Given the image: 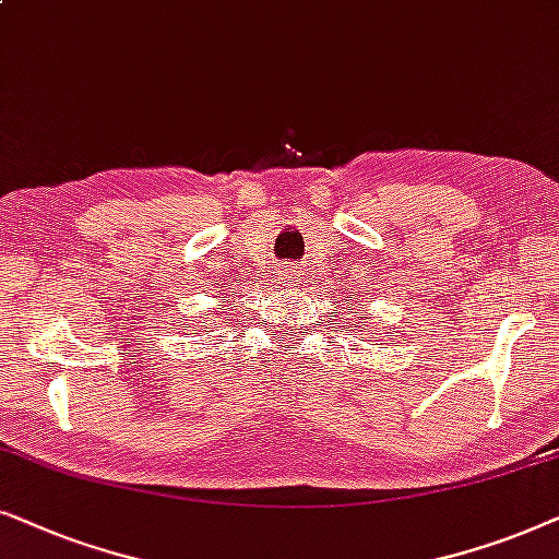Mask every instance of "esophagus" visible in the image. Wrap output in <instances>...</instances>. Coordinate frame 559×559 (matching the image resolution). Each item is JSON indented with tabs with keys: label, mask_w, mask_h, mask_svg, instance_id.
Returning a JSON list of instances; mask_svg holds the SVG:
<instances>
[{
	"label": "esophagus",
	"mask_w": 559,
	"mask_h": 559,
	"mask_svg": "<svg viewBox=\"0 0 559 559\" xmlns=\"http://www.w3.org/2000/svg\"><path fill=\"white\" fill-rule=\"evenodd\" d=\"M275 275H278V284L286 286V288H288V286H296V281H299V273H296L292 265L278 267V273H275Z\"/></svg>",
	"instance_id": "34e87169"
}]
</instances>
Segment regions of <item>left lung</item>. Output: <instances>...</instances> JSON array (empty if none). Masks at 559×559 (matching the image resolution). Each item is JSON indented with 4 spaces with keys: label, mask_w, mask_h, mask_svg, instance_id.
Masks as SVG:
<instances>
[{
    "label": "left lung",
    "mask_w": 559,
    "mask_h": 559,
    "mask_svg": "<svg viewBox=\"0 0 559 559\" xmlns=\"http://www.w3.org/2000/svg\"><path fill=\"white\" fill-rule=\"evenodd\" d=\"M353 314H355V311H353ZM366 319H368V314H366ZM362 330H366V326L360 324V332H362ZM368 332H370V334H376V330H370V326H368ZM389 337H393V334H389Z\"/></svg>",
    "instance_id": "left-lung-1"
}]
</instances>
